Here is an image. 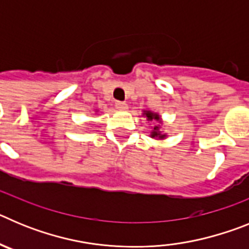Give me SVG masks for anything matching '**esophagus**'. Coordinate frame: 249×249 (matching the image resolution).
<instances>
[{
	"instance_id": "34e87169",
	"label": "esophagus",
	"mask_w": 249,
	"mask_h": 249,
	"mask_svg": "<svg viewBox=\"0 0 249 249\" xmlns=\"http://www.w3.org/2000/svg\"><path fill=\"white\" fill-rule=\"evenodd\" d=\"M114 106H116V108H117V109H127V108H128L127 103L126 102H121V101H116V102H114Z\"/></svg>"
}]
</instances>
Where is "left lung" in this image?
I'll return each instance as SVG.
<instances>
[{"mask_svg":"<svg viewBox=\"0 0 249 249\" xmlns=\"http://www.w3.org/2000/svg\"><path fill=\"white\" fill-rule=\"evenodd\" d=\"M146 117L148 118V121H153V120H156V121H158L160 120V117H158V114H156V113H152V112H146ZM158 129H160V127H157L156 126L155 128H153V132H152V137H164V135H162L160 136V131H158Z\"/></svg>","mask_w":249,"mask_h":249,"instance_id":"8db88e82","label":"left lung"}]
</instances>
